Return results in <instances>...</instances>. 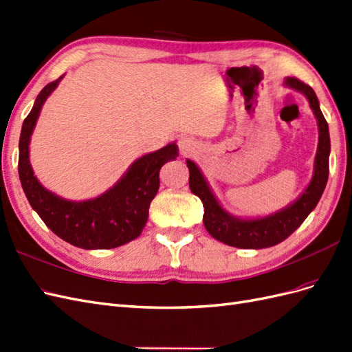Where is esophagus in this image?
Returning a JSON list of instances; mask_svg holds the SVG:
<instances>
[{"label": "esophagus", "instance_id": "34e87169", "mask_svg": "<svg viewBox=\"0 0 352 352\" xmlns=\"http://www.w3.org/2000/svg\"><path fill=\"white\" fill-rule=\"evenodd\" d=\"M179 150L182 155L192 154L197 150V144L194 140H190L188 136H184L179 140Z\"/></svg>", "mask_w": 352, "mask_h": 352}]
</instances>
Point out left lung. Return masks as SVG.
<instances>
[{"mask_svg": "<svg viewBox=\"0 0 352 352\" xmlns=\"http://www.w3.org/2000/svg\"><path fill=\"white\" fill-rule=\"evenodd\" d=\"M283 85L305 95L318 126V145L314 158L313 177L304 189V192L289 206L265 217L242 219L232 216L220 206L206 177L202 176L199 167L192 160H186L189 168V188L190 192L199 197L202 206H204L202 221H204L207 232L214 239L230 245V247L260 250L280 243L300 228L307 216L316 208L327 184L330 154L329 126L320 110V105H318L316 92L311 87H308L296 78H286Z\"/></svg>", "mask_w": 352, "mask_h": 352, "instance_id": "8db88e82", "label": "left lung"}]
</instances>
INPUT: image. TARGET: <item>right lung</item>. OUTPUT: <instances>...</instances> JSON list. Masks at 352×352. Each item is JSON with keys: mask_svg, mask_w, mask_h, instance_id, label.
<instances>
[{"mask_svg": "<svg viewBox=\"0 0 352 352\" xmlns=\"http://www.w3.org/2000/svg\"><path fill=\"white\" fill-rule=\"evenodd\" d=\"M48 83L39 92L23 122L19 141V177L32 206L42 221L58 238L83 250H110L141 235L151 201L160 188V168L176 160V142L136 158L117 182L97 198L70 201L41 185L29 162V144L41 109L60 80Z\"/></svg>", "mask_w": 352, "mask_h": 352, "instance_id": "add662e5", "label": "right lung"}]
</instances>
